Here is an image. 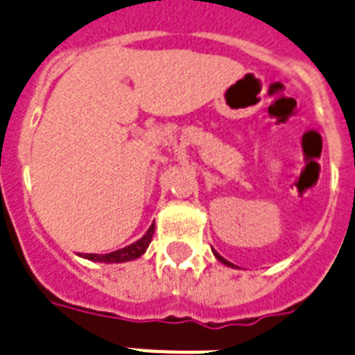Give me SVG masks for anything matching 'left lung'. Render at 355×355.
I'll use <instances>...</instances> for the list:
<instances>
[{
  "label": "left lung",
  "mask_w": 355,
  "mask_h": 355,
  "mask_svg": "<svg viewBox=\"0 0 355 355\" xmlns=\"http://www.w3.org/2000/svg\"><path fill=\"white\" fill-rule=\"evenodd\" d=\"M215 255H216V259L220 261V263H224V265H227V266H233L232 263H230V261H226V259H224V257H222L220 254H216V252H215Z\"/></svg>",
  "instance_id": "1"
}]
</instances>
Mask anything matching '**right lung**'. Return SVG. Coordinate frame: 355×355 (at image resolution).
I'll return each instance as SVG.
<instances>
[{"label": "right lung", "mask_w": 355, "mask_h": 355, "mask_svg": "<svg viewBox=\"0 0 355 355\" xmlns=\"http://www.w3.org/2000/svg\"><path fill=\"white\" fill-rule=\"evenodd\" d=\"M153 232H155V226H150L142 239H139L137 243L129 244L125 248H120L116 252H111V254H85L83 257L89 261H98V263H125V261H133L137 257L144 254L152 243V237H153Z\"/></svg>", "instance_id": "right-lung-1"}]
</instances>
